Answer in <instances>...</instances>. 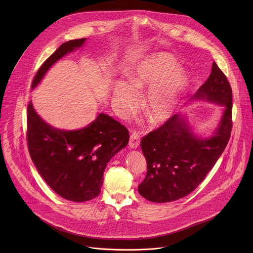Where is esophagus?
Segmentation results:
<instances>
[{"mask_svg": "<svg viewBox=\"0 0 253 253\" xmlns=\"http://www.w3.org/2000/svg\"><path fill=\"white\" fill-rule=\"evenodd\" d=\"M140 144V135L138 132H133L130 136V140H129V146L130 148L134 149L137 148Z\"/></svg>", "mask_w": 253, "mask_h": 253, "instance_id": "obj_1", "label": "esophagus"}]
</instances>
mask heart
<instances>
[{"label":"heart","instance_id":"heart-1","mask_svg":"<svg viewBox=\"0 0 253 253\" xmlns=\"http://www.w3.org/2000/svg\"><path fill=\"white\" fill-rule=\"evenodd\" d=\"M176 60L168 53H158L138 64L132 72L131 81H119L113 92L117 111L128 114L138 104L139 92L149 90L143 107L155 123L170 119L188 83V75L177 68Z\"/></svg>","mask_w":253,"mask_h":253}]
</instances>
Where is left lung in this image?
<instances>
[{"mask_svg": "<svg viewBox=\"0 0 253 253\" xmlns=\"http://www.w3.org/2000/svg\"><path fill=\"white\" fill-rule=\"evenodd\" d=\"M194 98L224 106L222 119L214 135L199 139L184 118L172 116L141 140L147 173L138 186L145 199L171 202L191 193L204 180L224 151L232 130V90L215 62L206 82Z\"/></svg>", "mask_w": 253, "mask_h": 253, "instance_id": "1", "label": "left lung"}]
</instances>
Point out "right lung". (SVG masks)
<instances>
[{
    "label": "right lung",
    "instance_id": "obj_1",
    "mask_svg": "<svg viewBox=\"0 0 253 253\" xmlns=\"http://www.w3.org/2000/svg\"><path fill=\"white\" fill-rule=\"evenodd\" d=\"M86 38L62 44L39 68L35 88L48 69L69 52L81 47ZM27 141L30 156L47 184L63 198L84 202L95 198L103 184L107 163L129 141L128 129L106 114L89 126L73 131L56 129L27 108Z\"/></svg>",
    "mask_w": 253,
    "mask_h": 253
}]
</instances>
